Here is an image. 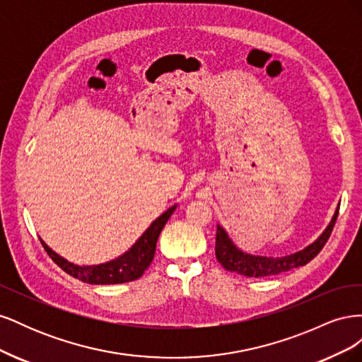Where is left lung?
<instances>
[{
	"instance_id": "8db88e82",
	"label": "left lung",
	"mask_w": 362,
	"mask_h": 362,
	"mask_svg": "<svg viewBox=\"0 0 362 362\" xmlns=\"http://www.w3.org/2000/svg\"><path fill=\"white\" fill-rule=\"evenodd\" d=\"M338 216V208L335 210L329 225L326 226L325 231L314 240L311 245L294 252L290 255L284 257H262V255H252L246 254L242 249H238L231 238H229L225 229L217 225L216 231V258L223 266V269L229 272H235L238 275L247 278H262L278 275L282 272H288L291 269L305 266L310 262L326 245L329 238L332 228L335 225Z\"/></svg>"
}]
</instances>
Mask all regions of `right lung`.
Masks as SVG:
<instances>
[{
  "mask_svg": "<svg viewBox=\"0 0 362 362\" xmlns=\"http://www.w3.org/2000/svg\"><path fill=\"white\" fill-rule=\"evenodd\" d=\"M177 204L168 208L161 216H158L154 222H152L146 231L141 234L137 242L131 246L122 255H119L115 259H110L103 264L95 266H78L74 262L68 261L66 258L60 257L57 252H54L43 240L40 242L45 247L47 254L56 264L63 269L68 275L80 279L87 284H95V286H110V284H124L131 282L144 275L145 270L154 259L157 240L161 233L164 225L168 223L169 217L173 214Z\"/></svg>",
  "mask_w": 362,
  "mask_h": 362,
  "instance_id": "add662e5",
  "label": "right lung"
}]
</instances>
